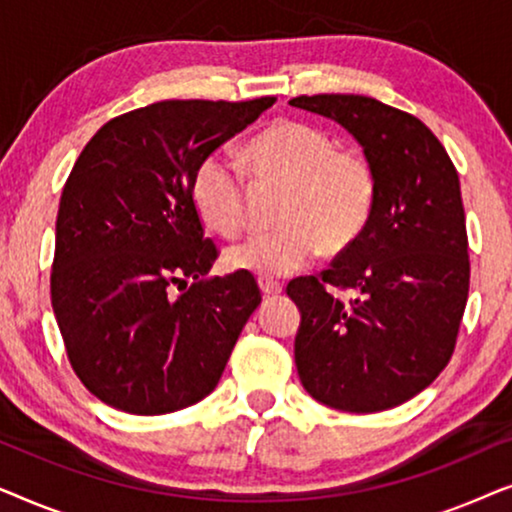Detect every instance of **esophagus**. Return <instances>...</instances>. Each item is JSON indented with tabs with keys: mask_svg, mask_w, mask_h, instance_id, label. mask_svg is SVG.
<instances>
[{
	"mask_svg": "<svg viewBox=\"0 0 512 512\" xmlns=\"http://www.w3.org/2000/svg\"><path fill=\"white\" fill-rule=\"evenodd\" d=\"M258 286H261V291L265 293V296H277V293H282V284H279L277 279L261 277L258 279Z\"/></svg>",
	"mask_w": 512,
	"mask_h": 512,
	"instance_id": "obj_1",
	"label": "esophagus"
}]
</instances>
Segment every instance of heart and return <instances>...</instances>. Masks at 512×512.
<instances>
[{
	"label": "heart",
	"mask_w": 512,
	"mask_h": 512,
	"mask_svg": "<svg viewBox=\"0 0 512 512\" xmlns=\"http://www.w3.org/2000/svg\"><path fill=\"white\" fill-rule=\"evenodd\" d=\"M242 163L256 184H284L277 221L226 251L228 268L284 277L310 263L319 249L338 254L363 235L375 212L377 174L366 153L338 149L317 125L272 121L242 146ZM191 200L202 223L223 237L244 226L247 186L233 160L209 153L191 177Z\"/></svg>",
	"instance_id": "b5f03b06"
}]
</instances>
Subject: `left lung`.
Returning <instances> with one entry per match:
<instances>
[{
	"mask_svg": "<svg viewBox=\"0 0 512 512\" xmlns=\"http://www.w3.org/2000/svg\"><path fill=\"white\" fill-rule=\"evenodd\" d=\"M291 107L340 123L377 174L363 235L319 277L286 286L300 310L296 368L328 408H396L440 375L468 298V237L459 174L412 114L363 95H300ZM331 288H352L342 304Z\"/></svg>",
	"mask_w": 512,
	"mask_h": 512,
	"instance_id": "1",
	"label": "left lung"
}]
</instances>
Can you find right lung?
I'll use <instances>...</instances> for the list:
<instances>
[{"instance_id": "add662e5", "label": "right lung", "mask_w": 512, "mask_h": 512, "mask_svg": "<svg viewBox=\"0 0 512 512\" xmlns=\"http://www.w3.org/2000/svg\"><path fill=\"white\" fill-rule=\"evenodd\" d=\"M272 104H149L104 123L74 163L55 221L51 303L74 373L111 408L165 415L219 384L261 291L249 272L202 279L219 251L191 177ZM174 285L189 289L174 297Z\"/></svg>"}]
</instances>
